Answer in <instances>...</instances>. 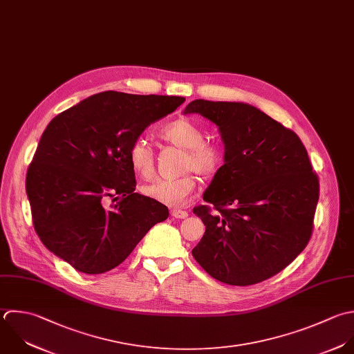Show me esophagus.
Segmentation results:
<instances>
[{"mask_svg": "<svg viewBox=\"0 0 354 354\" xmlns=\"http://www.w3.org/2000/svg\"><path fill=\"white\" fill-rule=\"evenodd\" d=\"M171 215H172L174 218H176V219H185V218L189 216L187 211H183V209H172V211H171Z\"/></svg>", "mask_w": 354, "mask_h": 354, "instance_id": "34e87169", "label": "esophagus"}]
</instances>
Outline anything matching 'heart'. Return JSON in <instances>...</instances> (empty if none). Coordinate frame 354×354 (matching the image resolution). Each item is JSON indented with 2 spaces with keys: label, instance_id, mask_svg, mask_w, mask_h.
Here are the masks:
<instances>
[{
  "label": "heart",
  "instance_id": "b5f03b06",
  "mask_svg": "<svg viewBox=\"0 0 354 354\" xmlns=\"http://www.w3.org/2000/svg\"><path fill=\"white\" fill-rule=\"evenodd\" d=\"M157 136L179 149L185 154L180 160V169L185 171L175 178H158L140 187L145 197L157 203L179 207L197 187V176L194 169L205 179L216 176L225 162L226 150L218 142L205 140V133L200 125L189 118H176L157 131ZM128 160L132 169L143 179H149L154 174V153L149 143L136 139L128 151Z\"/></svg>",
  "mask_w": 354,
  "mask_h": 354
}]
</instances>
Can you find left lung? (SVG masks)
<instances>
[{
	"label": "left lung",
	"mask_w": 354,
	"mask_h": 354,
	"mask_svg": "<svg viewBox=\"0 0 354 354\" xmlns=\"http://www.w3.org/2000/svg\"><path fill=\"white\" fill-rule=\"evenodd\" d=\"M198 113L219 127L226 162L193 211L205 233L193 257L215 280L247 287L286 269L308 245L320 194L299 136L259 109L197 99Z\"/></svg>",
	"instance_id": "obj_1"
}]
</instances>
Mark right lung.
I'll list each match as a JSON object with an SVG mask.
<instances>
[{
	"label": "right lung",
	"instance_id": "right-lung-1",
	"mask_svg": "<svg viewBox=\"0 0 354 354\" xmlns=\"http://www.w3.org/2000/svg\"><path fill=\"white\" fill-rule=\"evenodd\" d=\"M183 102L106 91L52 118L26 174L34 230L50 252L81 273L102 274L168 218L164 204L135 193L128 151Z\"/></svg>",
	"mask_w": 354,
	"mask_h": 354
}]
</instances>
